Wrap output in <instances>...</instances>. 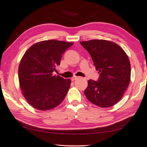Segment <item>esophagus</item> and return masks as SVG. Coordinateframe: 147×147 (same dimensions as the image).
Listing matches in <instances>:
<instances>
[{"mask_svg": "<svg viewBox=\"0 0 147 147\" xmlns=\"http://www.w3.org/2000/svg\"><path fill=\"white\" fill-rule=\"evenodd\" d=\"M78 77H77V76H74V77H73L71 78V81H75V80H78Z\"/></svg>", "mask_w": 147, "mask_h": 147, "instance_id": "34e87169", "label": "esophagus"}]
</instances>
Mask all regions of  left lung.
Segmentation results:
<instances>
[{"label": "left lung", "mask_w": 147, "mask_h": 147, "mask_svg": "<svg viewBox=\"0 0 147 147\" xmlns=\"http://www.w3.org/2000/svg\"><path fill=\"white\" fill-rule=\"evenodd\" d=\"M89 53L95 69L97 81L88 80L84 91L89 101L101 107H110L122 98L131 80L130 61L118 44L105 40L80 42Z\"/></svg>", "instance_id": "1"}]
</instances>
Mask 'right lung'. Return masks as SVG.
I'll list each match as a JSON object with an SVG mask.
<instances>
[{
	"instance_id": "add662e5",
	"label": "right lung",
	"mask_w": 147,
	"mask_h": 147,
	"mask_svg": "<svg viewBox=\"0 0 147 147\" xmlns=\"http://www.w3.org/2000/svg\"><path fill=\"white\" fill-rule=\"evenodd\" d=\"M74 43L56 40H44L30 46L21 59L19 84L31 106L41 111L58 106L68 91L71 80L54 75L62 55Z\"/></svg>"
}]
</instances>
